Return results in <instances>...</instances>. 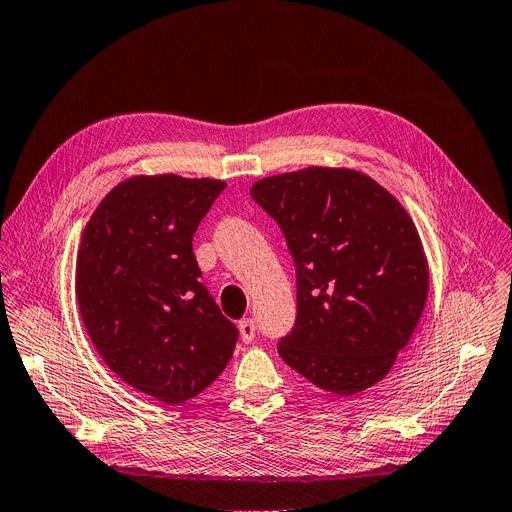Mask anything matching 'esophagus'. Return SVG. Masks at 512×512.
I'll use <instances>...</instances> for the list:
<instances>
[{"mask_svg": "<svg viewBox=\"0 0 512 512\" xmlns=\"http://www.w3.org/2000/svg\"><path fill=\"white\" fill-rule=\"evenodd\" d=\"M237 327H239V335H241L243 342L250 344L252 339H254V335H256V323H254V319H241Z\"/></svg>", "mask_w": 512, "mask_h": 512, "instance_id": "34e87169", "label": "esophagus"}]
</instances>
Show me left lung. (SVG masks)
<instances>
[{
	"instance_id": "8db88e82",
	"label": "left lung",
	"mask_w": 512,
	"mask_h": 512,
	"mask_svg": "<svg viewBox=\"0 0 512 512\" xmlns=\"http://www.w3.org/2000/svg\"><path fill=\"white\" fill-rule=\"evenodd\" d=\"M250 193L296 262L298 316L281 358L337 396L373 387L410 342L429 294L410 214L354 168L306 166L264 177Z\"/></svg>"
}]
</instances>
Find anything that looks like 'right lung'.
I'll use <instances>...</instances> for the list:
<instances>
[{
    "mask_svg": "<svg viewBox=\"0 0 512 512\" xmlns=\"http://www.w3.org/2000/svg\"><path fill=\"white\" fill-rule=\"evenodd\" d=\"M218 179L135 175L91 214L75 291L91 342L131 387L164 404L198 396L227 367L237 329L200 281L193 233Z\"/></svg>",
    "mask_w": 512,
    "mask_h": 512,
    "instance_id": "right-lung-1",
    "label": "right lung"
}]
</instances>
